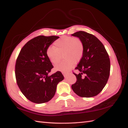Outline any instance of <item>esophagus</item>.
Masks as SVG:
<instances>
[{"mask_svg":"<svg viewBox=\"0 0 128 128\" xmlns=\"http://www.w3.org/2000/svg\"><path fill=\"white\" fill-rule=\"evenodd\" d=\"M62 74H63V75H64V76L65 77V78H66L67 76H68V74H66V73H62Z\"/></svg>","mask_w":128,"mask_h":128,"instance_id":"esophagus-1","label":"esophagus"}]
</instances>
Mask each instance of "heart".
Returning a JSON list of instances; mask_svg holds the SVG:
<instances>
[{
    "label": "heart",
    "mask_w": 128,
    "mask_h": 128,
    "mask_svg": "<svg viewBox=\"0 0 128 128\" xmlns=\"http://www.w3.org/2000/svg\"><path fill=\"white\" fill-rule=\"evenodd\" d=\"M84 52V46L79 38L63 36L53 43V48L50 47L46 52L47 56L54 65L60 64L56 66V70L63 72L70 71L74 66L82 59Z\"/></svg>",
    "instance_id": "b5f03b06"
}]
</instances>
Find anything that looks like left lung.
Returning <instances> with one entry per match:
<instances>
[{
	"mask_svg": "<svg viewBox=\"0 0 128 128\" xmlns=\"http://www.w3.org/2000/svg\"><path fill=\"white\" fill-rule=\"evenodd\" d=\"M82 40L84 52L74 74L76 82L72 85L75 93L82 97H92L102 91L110 74V59L102 43L93 34L78 31L72 34Z\"/></svg>",
	"mask_w": 128,
	"mask_h": 128,
	"instance_id": "obj_1",
	"label": "left lung"
}]
</instances>
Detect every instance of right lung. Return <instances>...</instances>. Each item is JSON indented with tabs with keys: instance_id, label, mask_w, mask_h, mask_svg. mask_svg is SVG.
<instances>
[{
	"instance_id": "obj_1",
	"label": "right lung",
	"mask_w": 128,
	"mask_h": 128,
	"mask_svg": "<svg viewBox=\"0 0 128 128\" xmlns=\"http://www.w3.org/2000/svg\"><path fill=\"white\" fill-rule=\"evenodd\" d=\"M59 37L39 36L21 49L15 64L16 82L27 98L35 103L48 102L56 94L58 84L64 79L60 72L49 76L53 66L46 54L47 49Z\"/></svg>"
}]
</instances>
